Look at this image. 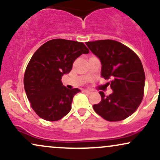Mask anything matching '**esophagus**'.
I'll return each instance as SVG.
<instances>
[{"instance_id": "1", "label": "esophagus", "mask_w": 160, "mask_h": 160, "mask_svg": "<svg viewBox=\"0 0 160 160\" xmlns=\"http://www.w3.org/2000/svg\"><path fill=\"white\" fill-rule=\"evenodd\" d=\"M83 92L86 93V94H87V95H89V94H91L92 92L90 90H84Z\"/></svg>"}]
</instances>
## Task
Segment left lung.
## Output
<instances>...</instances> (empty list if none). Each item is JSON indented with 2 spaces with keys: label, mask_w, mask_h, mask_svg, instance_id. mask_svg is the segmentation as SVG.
Returning <instances> with one entry per match:
<instances>
[{
  "label": "left lung",
  "mask_w": 160,
  "mask_h": 160,
  "mask_svg": "<svg viewBox=\"0 0 160 160\" xmlns=\"http://www.w3.org/2000/svg\"><path fill=\"white\" fill-rule=\"evenodd\" d=\"M86 46L102 64L101 74L111 80L113 92L93 105L94 111L108 121H120L131 116L144 96L145 74L138 56L128 47L113 40L86 42Z\"/></svg>",
  "instance_id": "obj_1"
}]
</instances>
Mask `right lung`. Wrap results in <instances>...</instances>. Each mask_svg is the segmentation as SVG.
I'll return each mask as SVG.
<instances>
[{"label":"right lung","mask_w":160,"mask_h":160,"mask_svg":"<svg viewBox=\"0 0 160 160\" xmlns=\"http://www.w3.org/2000/svg\"><path fill=\"white\" fill-rule=\"evenodd\" d=\"M89 49L81 42L53 39L34 53L24 75V87L32 109L40 118L59 120L71 110L78 88L68 89L61 80L72 69L75 59Z\"/></svg>","instance_id":"add662e5"}]
</instances>
